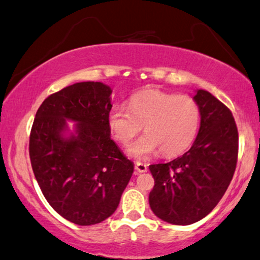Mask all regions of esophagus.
I'll return each mask as SVG.
<instances>
[{
    "label": "esophagus",
    "instance_id": "34e87169",
    "mask_svg": "<svg viewBox=\"0 0 260 260\" xmlns=\"http://www.w3.org/2000/svg\"><path fill=\"white\" fill-rule=\"evenodd\" d=\"M135 170L138 172V173H144V172H147V165L146 164H143V162H136L135 165Z\"/></svg>",
    "mask_w": 260,
    "mask_h": 260
}]
</instances>
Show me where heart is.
I'll return each mask as SVG.
<instances>
[{"mask_svg":"<svg viewBox=\"0 0 260 260\" xmlns=\"http://www.w3.org/2000/svg\"><path fill=\"white\" fill-rule=\"evenodd\" d=\"M108 123L122 144L130 142L145 125L146 133L127 146L130 157L144 160L160 150L164 155L173 157L185 152L195 141L201 111L195 100L187 95L151 89L135 94L129 108H111Z\"/></svg>","mask_w":260,"mask_h":260,"instance_id":"heart-1","label":"heart"}]
</instances>
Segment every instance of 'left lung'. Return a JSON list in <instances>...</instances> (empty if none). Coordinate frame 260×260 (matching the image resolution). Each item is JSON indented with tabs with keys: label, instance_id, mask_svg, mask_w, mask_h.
Returning <instances> with one entry per match:
<instances>
[{
	"label": "left lung",
	"instance_id": "8db88e82",
	"mask_svg": "<svg viewBox=\"0 0 260 260\" xmlns=\"http://www.w3.org/2000/svg\"><path fill=\"white\" fill-rule=\"evenodd\" d=\"M193 100L201 111L193 145L174 160L149 166L154 179L151 209L177 225L198 222L216 207L237 164L238 131L229 108L203 89H198Z\"/></svg>",
	"mask_w": 260,
	"mask_h": 260
}]
</instances>
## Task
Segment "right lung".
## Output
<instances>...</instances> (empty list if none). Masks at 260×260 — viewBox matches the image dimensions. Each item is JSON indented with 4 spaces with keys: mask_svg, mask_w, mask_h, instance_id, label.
Returning a JSON list of instances; mask_svg holds the SVG:
<instances>
[{
    "mask_svg": "<svg viewBox=\"0 0 260 260\" xmlns=\"http://www.w3.org/2000/svg\"><path fill=\"white\" fill-rule=\"evenodd\" d=\"M110 95L102 82L74 83L44 100L31 129L36 180L52 208L78 225L111 216L134 173L110 137ZM67 120L76 122L73 133Z\"/></svg>",
    "mask_w": 260,
    "mask_h": 260,
    "instance_id": "right-lung-1",
    "label": "right lung"
}]
</instances>
